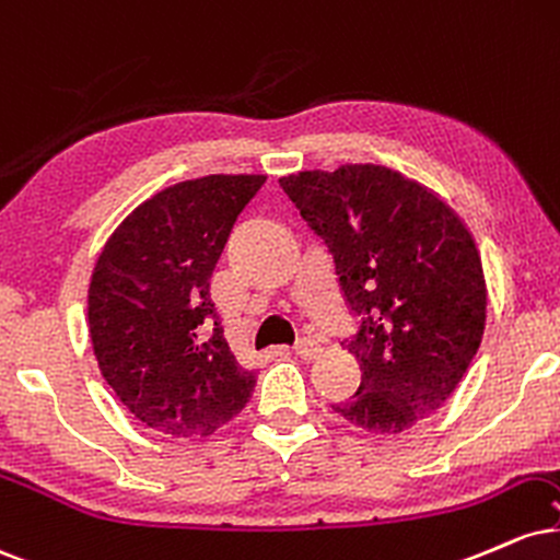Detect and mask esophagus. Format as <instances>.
I'll return each mask as SVG.
<instances>
[{"label": "esophagus", "instance_id": "obj_1", "mask_svg": "<svg viewBox=\"0 0 560 560\" xmlns=\"http://www.w3.org/2000/svg\"><path fill=\"white\" fill-rule=\"evenodd\" d=\"M319 351L322 343L317 338H299V343H295V353H299L301 359H314Z\"/></svg>", "mask_w": 560, "mask_h": 560}]
</instances>
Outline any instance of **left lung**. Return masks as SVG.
I'll use <instances>...</instances> for the list:
<instances>
[{
	"mask_svg": "<svg viewBox=\"0 0 560 560\" xmlns=\"http://www.w3.org/2000/svg\"><path fill=\"white\" fill-rule=\"evenodd\" d=\"M280 186L325 238L359 317L346 351L361 385L332 411L374 435L409 430L451 398L482 343L488 282L475 235L435 190L383 164L304 170Z\"/></svg>",
	"mask_w": 560,
	"mask_h": 560,
	"instance_id": "8db88e82",
	"label": "left lung"
}]
</instances>
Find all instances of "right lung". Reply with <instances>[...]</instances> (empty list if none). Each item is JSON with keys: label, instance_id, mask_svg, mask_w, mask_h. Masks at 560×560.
<instances>
[{"label": "right lung", "instance_id": "add662e5", "mask_svg": "<svg viewBox=\"0 0 560 560\" xmlns=\"http://www.w3.org/2000/svg\"><path fill=\"white\" fill-rule=\"evenodd\" d=\"M267 175H203L156 190L96 256L89 335L125 409L173 438H207L252 398L209 293L230 230Z\"/></svg>", "mask_w": 560, "mask_h": 560}]
</instances>
